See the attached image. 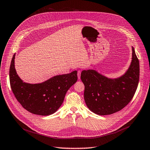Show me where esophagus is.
I'll list each match as a JSON object with an SVG mask.
<instances>
[{"label":"esophagus","mask_w":150,"mask_h":150,"mask_svg":"<svg viewBox=\"0 0 150 150\" xmlns=\"http://www.w3.org/2000/svg\"><path fill=\"white\" fill-rule=\"evenodd\" d=\"M80 75H81V71H80V70H79V71H78V74H77L78 79H80Z\"/></svg>","instance_id":"obj_1"}]
</instances>
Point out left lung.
Segmentation results:
<instances>
[{"instance_id": "left-lung-1", "label": "left lung", "mask_w": 150, "mask_h": 150, "mask_svg": "<svg viewBox=\"0 0 150 150\" xmlns=\"http://www.w3.org/2000/svg\"><path fill=\"white\" fill-rule=\"evenodd\" d=\"M132 60L127 71L115 79L108 78L95 70H83L84 99L87 108L100 115L121 110L133 97L139 79V63L132 46Z\"/></svg>"}]
</instances>
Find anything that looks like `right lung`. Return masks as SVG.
I'll use <instances>...</instances> for the list:
<instances>
[{
  "label": "right lung",
  "mask_w": 150,
  "mask_h": 150,
  "mask_svg": "<svg viewBox=\"0 0 150 150\" xmlns=\"http://www.w3.org/2000/svg\"><path fill=\"white\" fill-rule=\"evenodd\" d=\"M15 56L11 63L9 79L16 99L32 114L48 115L54 113L60 108L68 89L77 81V71L54 76L40 83H25L17 74Z\"/></svg>",
  "instance_id": "right-lung-1"
}]
</instances>
